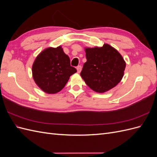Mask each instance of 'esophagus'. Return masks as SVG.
Segmentation results:
<instances>
[{
  "instance_id": "1",
  "label": "esophagus",
  "mask_w": 157,
  "mask_h": 157,
  "mask_svg": "<svg viewBox=\"0 0 157 157\" xmlns=\"http://www.w3.org/2000/svg\"><path fill=\"white\" fill-rule=\"evenodd\" d=\"M77 73H80V71H81V70H82V67L80 65H78V66H77Z\"/></svg>"
}]
</instances>
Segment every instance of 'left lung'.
<instances>
[{"instance_id": "left-lung-1", "label": "left lung", "mask_w": 157, "mask_h": 157, "mask_svg": "<svg viewBox=\"0 0 157 157\" xmlns=\"http://www.w3.org/2000/svg\"><path fill=\"white\" fill-rule=\"evenodd\" d=\"M86 62L80 73L84 82L94 91L103 93L121 82L126 62L116 49L107 44L85 48Z\"/></svg>"}]
</instances>
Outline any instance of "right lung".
<instances>
[{"label":"right lung","instance_id":"obj_1","mask_svg":"<svg viewBox=\"0 0 157 157\" xmlns=\"http://www.w3.org/2000/svg\"><path fill=\"white\" fill-rule=\"evenodd\" d=\"M76 72L77 69L71 66L69 56L61 46L44 50L38 55L32 67L35 83L47 94L61 91Z\"/></svg>","mask_w":157,"mask_h":157}]
</instances>
